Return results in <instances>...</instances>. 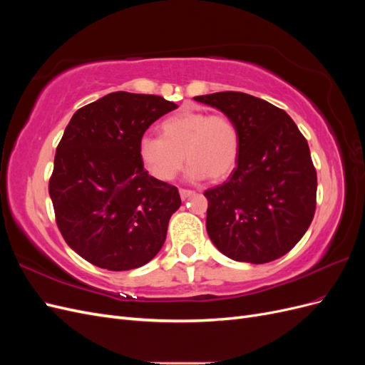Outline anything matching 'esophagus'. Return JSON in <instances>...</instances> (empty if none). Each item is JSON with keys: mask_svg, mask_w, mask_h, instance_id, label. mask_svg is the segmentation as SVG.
<instances>
[{"mask_svg": "<svg viewBox=\"0 0 365 365\" xmlns=\"http://www.w3.org/2000/svg\"><path fill=\"white\" fill-rule=\"evenodd\" d=\"M195 192L193 190H189V189H180V196L181 200H187V197L192 196Z\"/></svg>", "mask_w": 365, "mask_h": 365, "instance_id": "1", "label": "esophagus"}]
</instances>
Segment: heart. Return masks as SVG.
Instances as JSON below:
<instances>
[{
	"label": "heart",
	"mask_w": 365,
	"mask_h": 365,
	"mask_svg": "<svg viewBox=\"0 0 365 365\" xmlns=\"http://www.w3.org/2000/svg\"><path fill=\"white\" fill-rule=\"evenodd\" d=\"M161 137H143L140 158L160 181L173 180L190 163V180H224L233 172L239 157V130L222 114L184 111L165 118Z\"/></svg>",
	"instance_id": "obj_1"
}]
</instances>
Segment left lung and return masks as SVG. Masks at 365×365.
<instances>
[{
    "mask_svg": "<svg viewBox=\"0 0 365 365\" xmlns=\"http://www.w3.org/2000/svg\"><path fill=\"white\" fill-rule=\"evenodd\" d=\"M195 101L233 120L240 140L236 169L204 192L210 239L237 262L284 256L315 215L317 170L306 138L283 109L254 96L222 91Z\"/></svg>",
    "mask_w": 365,
    "mask_h": 365,
    "instance_id": "left-lung-1",
    "label": "left lung"
}]
</instances>
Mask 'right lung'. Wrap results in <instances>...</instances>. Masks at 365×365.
Returning a JSON list of instances; mask_svg holds the SVG:
<instances>
[{"instance_id": "right-lung-1", "label": "right lung", "mask_w": 365, "mask_h": 365, "mask_svg": "<svg viewBox=\"0 0 365 365\" xmlns=\"http://www.w3.org/2000/svg\"><path fill=\"white\" fill-rule=\"evenodd\" d=\"M178 105L153 94L111 93L77 109L59 141L48 193L62 237L109 271L146 264L180 208L175 185L143 168L140 141Z\"/></svg>"}]
</instances>
